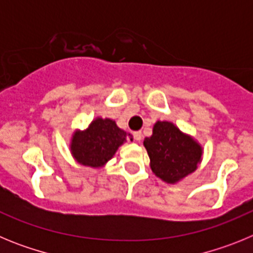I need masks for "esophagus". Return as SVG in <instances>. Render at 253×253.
<instances>
[{
  "mask_svg": "<svg viewBox=\"0 0 253 253\" xmlns=\"http://www.w3.org/2000/svg\"><path fill=\"white\" fill-rule=\"evenodd\" d=\"M133 138L135 140H140V139H142V131H134V133H133Z\"/></svg>",
  "mask_w": 253,
  "mask_h": 253,
  "instance_id": "34e87169",
  "label": "esophagus"
}]
</instances>
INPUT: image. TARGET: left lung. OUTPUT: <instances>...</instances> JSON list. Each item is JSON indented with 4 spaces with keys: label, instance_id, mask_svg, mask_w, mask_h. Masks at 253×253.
<instances>
[{
    "label": "left lung",
    "instance_id": "obj_1",
    "mask_svg": "<svg viewBox=\"0 0 253 253\" xmlns=\"http://www.w3.org/2000/svg\"><path fill=\"white\" fill-rule=\"evenodd\" d=\"M154 175L167 184H176L193 173L202 162V146L175 124L158 120L153 134L143 142Z\"/></svg>",
    "mask_w": 253,
    "mask_h": 253
}]
</instances>
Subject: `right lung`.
<instances>
[{"label": "right lung", "mask_w": 253, "mask_h": 253, "mask_svg": "<svg viewBox=\"0 0 253 253\" xmlns=\"http://www.w3.org/2000/svg\"><path fill=\"white\" fill-rule=\"evenodd\" d=\"M128 139L133 140L130 134L120 129L114 120L96 118L88 128L73 133L71 152L78 163L99 169L105 166Z\"/></svg>", "instance_id": "1"}]
</instances>
